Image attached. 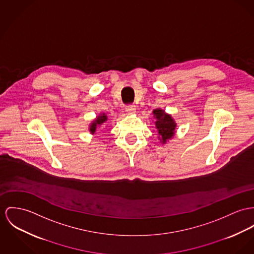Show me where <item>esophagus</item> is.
<instances>
[{"mask_svg": "<svg viewBox=\"0 0 254 254\" xmlns=\"http://www.w3.org/2000/svg\"><path fill=\"white\" fill-rule=\"evenodd\" d=\"M126 111H127L129 115H134V114L136 113V107H135V105H133V104L127 105V106L126 107Z\"/></svg>", "mask_w": 254, "mask_h": 254, "instance_id": "34e87169", "label": "esophagus"}]
</instances>
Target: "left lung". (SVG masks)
<instances>
[{"label": "left lung", "mask_w": 254, "mask_h": 254, "mask_svg": "<svg viewBox=\"0 0 254 254\" xmlns=\"http://www.w3.org/2000/svg\"><path fill=\"white\" fill-rule=\"evenodd\" d=\"M153 115L155 118V127L157 131V138L161 144H166L175 136L177 127L175 120L161 108L154 109Z\"/></svg>", "instance_id": "1"}]
</instances>
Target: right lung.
<instances>
[{
	"instance_id": "right-lung-1",
	"label": "right lung",
	"mask_w": 254,
	"mask_h": 254,
	"mask_svg": "<svg viewBox=\"0 0 254 254\" xmlns=\"http://www.w3.org/2000/svg\"><path fill=\"white\" fill-rule=\"evenodd\" d=\"M107 120L108 118L105 113H100L95 120H93L89 126V131L91 132V134H95L98 128H100L101 126L107 122Z\"/></svg>"
}]
</instances>
